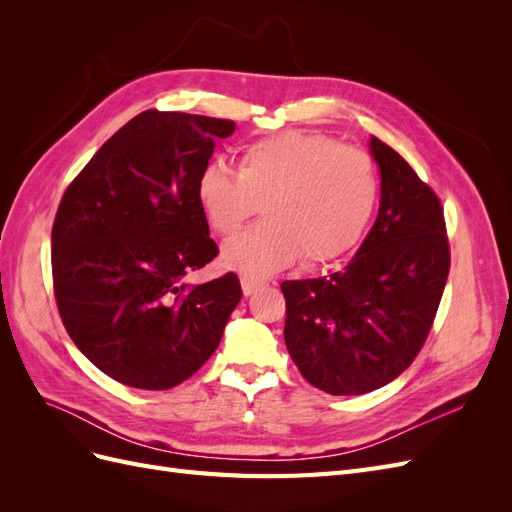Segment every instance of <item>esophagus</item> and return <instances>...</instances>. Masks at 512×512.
<instances>
[{"label":"esophagus","instance_id":"obj_1","mask_svg":"<svg viewBox=\"0 0 512 512\" xmlns=\"http://www.w3.org/2000/svg\"><path fill=\"white\" fill-rule=\"evenodd\" d=\"M260 286H262V282L254 280V277H247V275H243V277H241V288H243V294H245V297H250V294H254Z\"/></svg>","mask_w":512,"mask_h":512}]
</instances>
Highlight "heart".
Returning a JSON list of instances; mask_svg holds the SVG:
<instances>
[{"label": "heart", "instance_id": "b5f03b06", "mask_svg": "<svg viewBox=\"0 0 512 512\" xmlns=\"http://www.w3.org/2000/svg\"><path fill=\"white\" fill-rule=\"evenodd\" d=\"M378 173L365 151L333 138L286 132L247 145L237 173L209 164L196 200L207 226L232 237L262 205L265 224L228 241L222 265L267 277L292 265L327 262L354 250L378 205Z\"/></svg>", "mask_w": 512, "mask_h": 512}]
</instances>
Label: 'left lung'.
I'll use <instances>...</instances> for the list:
<instances>
[{
    "instance_id": "1",
    "label": "left lung",
    "mask_w": 512,
    "mask_h": 512,
    "mask_svg": "<svg viewBox=\"0 0 512 512\" xmlns=\"http://www.w3.org/2000/svg\"><path fill=\"white\" fill-rule=\"evenodd\" d=\"M369 153L380 168V209L361 247L342 271L282 284L286 348L329 395L376 391L414 361L451 267L438 196L374 136Z\"/></svg>"
}]
</instances>
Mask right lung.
<instances>
[{
	"label": "right lung",
	"instance_id": "obj_1",
	"mask_svg": "<svg viewBox=\"0 0 512 512\" xmlns=\"http://www.w3.org/2000/svg\"><path fill=\"white\" fill-rule=\"evenodd\" d=\"M232 132L226 119L145 111L61 198L51 235L59 316L76 348L132 389L166 391L196 374L241 301L235 273L185 282L218 256L196 183Z\"/></svg>",
	"mask_w": 512,
	"mask_h": 512
}]
</instances>
